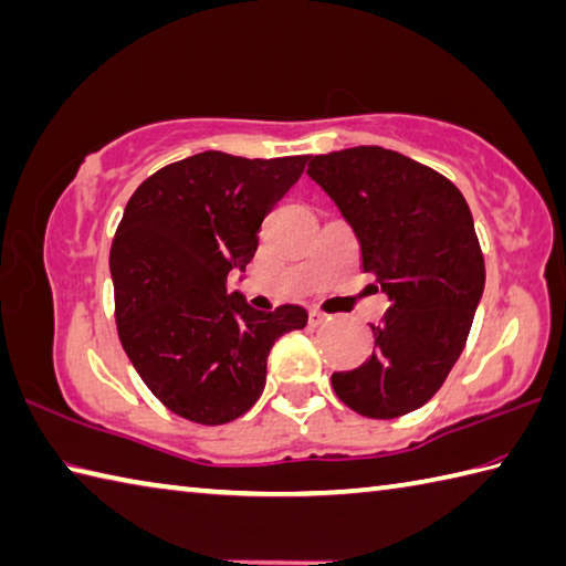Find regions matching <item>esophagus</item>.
Wrapping results in <instances>:
<instances>
[{
  "label": "esophagus",
  "instance_id": "1",
  "mask_svg": "<svg viewBox=\"0 0 566 566\" xmlns=\"http://www.w3.org/2000/svg\"><path fill=\"white\" fill-rule=\"evenodd\" d=\"M326 322V314L324 312H318V310H312L310 312V324L312 326H322Z\"/></svg>",
  "mask_w": 566,
  "mask_h": 566
}]
</instances>
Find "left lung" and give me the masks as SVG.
<instances>
[{
  "label": "left lung",
  "mask_w": 566,
  "mask_h": 566,
  "mask_svg": "<svg viewBox=\"0 0 566 566\" xmlns=\"http://www.w3.org/2000/svg\"><path fill=\"white\" fill-rule=\"evenodd\" d=\"M322 185L361 244L364 272L388 294L374 354L332 386L366 418H398L436 396L468 342L485 260L462 192L446 176L381 146L314 156Z\"/></svg>",
  "instance_id": "obj_1"
}]
</instances>
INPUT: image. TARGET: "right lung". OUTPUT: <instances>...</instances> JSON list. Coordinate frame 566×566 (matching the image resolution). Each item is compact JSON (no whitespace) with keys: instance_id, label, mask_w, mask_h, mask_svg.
<instances>
[{"instance_id":"1","label":"right lung","mask_w":566,"mask_h":566,"mask_svg":"<svg viewBox=\"0 0 566 566\" xmlns=\"http://www.w3.org/2000/svg\"><path fill=\"white\" fill-rule=\"evenodd\" d=\"M310 156L205 150L153 172L111 244L118 338L153 396L192 423L240 418L264 390L276 338L306 326L296 304L256 312L228 274L244 272L256 232Z\"/></svg>"}]
</instances>
